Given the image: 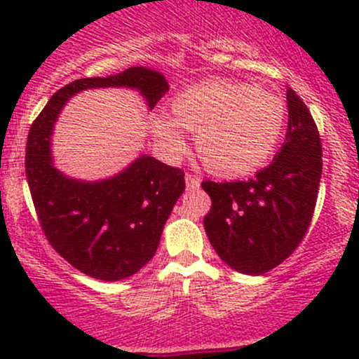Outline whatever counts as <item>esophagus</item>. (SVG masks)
Returning a JSON list of instances; mask_svg holds the SVG:
<instances>
[{
  "mask_svg": "<svg viewBox=\"0 0 359 359\" xmlns=\"http://www.w3.org/2000/svg\"><path fill=\"white\" fill-rule=\"evenodd\" d=\"M186 186H187V191L200 189L201 179H200V177H196V175H186Z\"/></svg>",
  "mask_w": 359,
  "mask_h": 359,
  "instance_id": "1",
  "label": "esophagus"
}]
</instances>
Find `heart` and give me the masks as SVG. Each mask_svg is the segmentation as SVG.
<instances>
[{
	"label": "heart",
	"mask_w": 359,
	"mask_h": 359,
	"mask_svg": "<svg viewBox=\"0 0 359 359\" xmlns=\"http://www.w3.org/2000/svg\"><path fill=\"white\" fill-rule=\"evenodd\" d=\"M172 118L154 114L151 128L170 158L186 151L182 128L196 132L198 153L212 172L238 177L273 154L283 135L285 104L248 83L210 79L187 86L170 102Z\"/></svg>",
	"instance_id": "obj_1"
}]
</instances>
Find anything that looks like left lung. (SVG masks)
<instances>
[{
  "instance_id": "left-lung-1",
  "label": "left lung",
  "mask_w": 359,
  "mask_h": 359,
  "mask_svg": "<svg viewBox=\"0 0 359 359\" xmlns=\"http://www.w3.org/2000/svg\"><path fill=\"white\" fill-rule=\"evenodd\" d=\"M288 130L269 166L250 180L212 182L205 231L217 255L243 274L267 273L295 252L313 219L320 189L321 139L306 104L287 90Z\"/></svg>"
}]
</instances>
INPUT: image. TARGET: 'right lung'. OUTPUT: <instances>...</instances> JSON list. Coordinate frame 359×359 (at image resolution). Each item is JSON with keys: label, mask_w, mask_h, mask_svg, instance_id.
<instances>
[{"label": "right lung", "mask_w": 359, "mask_h": 359, "mask_svg": "<svg viewBox=\"0 0 359 359\" xmlns=\"http://www.w3.org/2000/svg\"><path fill=\"white\" fill-rule=\"evenodd\" d=\"M107 86L139 90L149 109L170 88L165 76L142 66L62 86L29 130L25 177L43 233L55 252L86 276L119 281L153 259L186 182L182 170L146 154L99 182L69 179L53 166L50 140L64 104L81 90Z\"/></svg>", "instance_id": "add662e5"}]
</instances>
